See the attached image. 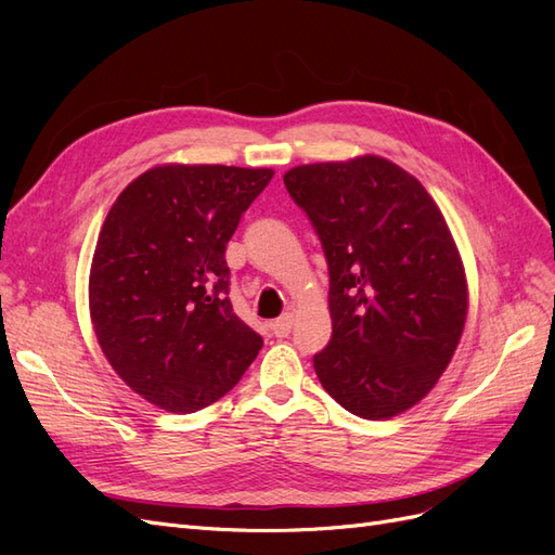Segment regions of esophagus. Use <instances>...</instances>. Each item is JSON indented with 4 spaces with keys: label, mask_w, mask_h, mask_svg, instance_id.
I'll list each match as a JSON object with an SVG mask.
<instances>
[{
    "label": "esophagus",
    "mask_w": 555,
    "mask_h": 555,
    "mask_svg": "<svg viewBox=\"0 0 555 555\" xmlns=\"http://www.w3.org/2000/svg\"><path fill=\"white\" fill-rule=\"evenodd\" d=\"M292 324H294V314L284 312L282 317L275 319V322H271V331L275 338H287V335L292 333Z\"/></svg>",
    "instance_id": "1"
}]
</instances>
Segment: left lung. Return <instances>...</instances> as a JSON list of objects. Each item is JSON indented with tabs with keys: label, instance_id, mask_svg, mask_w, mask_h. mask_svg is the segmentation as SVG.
Wrapping results in <instances>:
<instances>
[{
	"label": "left lung",
	"instance_id": "1",
	"mask_svg": "<svg viewBox=\"0 0 555 555\" xmlns=\"http://www.w3.org/2000/svg\"><path fill=\"white\" fill-rule=\"evenodd\" d=\"M328 263L333 333L314 354L326 393L361 418L422 400L449 365L467 284L430 194L384 157L306 164L284 173Z\"/></svg>",
	"mask_w": 555,
	"mask_h": 555
}]
</instances>
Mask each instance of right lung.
Wrapping results in <instances>:
<instances>
[{
    "instance_id": "obj_1",
    "label": "right lung",
    "mask_w": 555,
    "mask_h": 555,
    "mask_svg": "<svg viewBox=\"0 0 555 555\" xmlns=\"http://www.w3.org/2000/svg\"><path fill=\"white\" fill-rule=\"evenodd\" d=\"M271 178L222 164L157 166L106 215L90 271L94 333L113 371L162 410L212 405L263 347L231 308L224 251Z\"/></svg>"
}]
</instances>
